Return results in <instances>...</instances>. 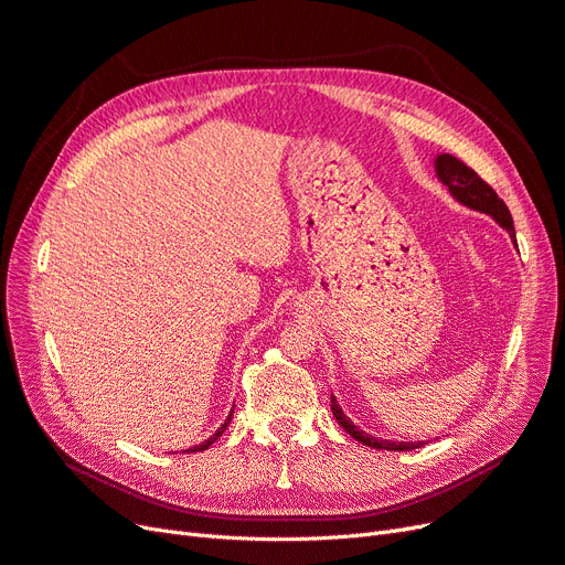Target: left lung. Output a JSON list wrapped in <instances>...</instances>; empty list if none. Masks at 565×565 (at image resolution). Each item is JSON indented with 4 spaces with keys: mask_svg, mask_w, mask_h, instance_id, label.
<instances>
[{
    "mask_svg": "<svg viewBox=\"0 0 565 565\" xmlns=\"http://www.w3.org/2000/svg\"><path fill=\"white\" fill-rule=\"evenodd\" d=\"M436 173L443 180V185L449 188V192H452V196L457 201H461V204L468 206V209H476L480 213L491 215L510 234L512 243H516V238H514V222H512V215H510L508 206L503 204V199H499V194L493 192V188L489 183H484V180L476 171H472L468 164H463L459 157H455V154H438L436 157ZM331 411H333L335 422L341 424L345 431L354 440H359L361 445H369L373 449H387V452H408V449H417V447L424 445V443L377 440L375 436H369L364 431H359V428L345 417V413L341 411V405H338V401L333 396H331Z\"/></svg>",
    "mask_w": 565,
    "mask_h": 565,
    "instance_id": "obj_1",
    "label": "left lung"
}]
</instances>
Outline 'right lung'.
Listing matches in <instances>:
<instances>
[{
    "label": "right lung",
    "mask_w": 565,
    "mask_h": 565,
    "mask_svg": "<svg viewBox=\"0 0 565 565\" xmlns=\"http://www.w3.org/2000/svg\"><path fill=\"white\" fill-rule=\"evenodd\" d=\"M232 415H234V411H232ZM232 415L227 417V422H224V424L217 428V431H215V434H213V436H211L206 443H201V445H194V447H190L188 452H204V449H209V447H211V445H213V443H215V440H217V438L224 434V428L230 426V422H232Z\"/></svg>",
    "instance_id": "obj_1"
}]
</instances>
